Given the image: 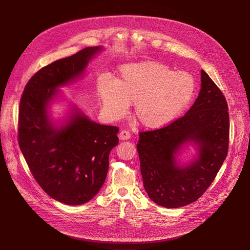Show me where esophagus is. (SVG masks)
I'll list each match as a JSON object with an SVG mask.
<instances>
[{
	"label": "esophagus",
	"mask_w": 250,
	"mask_h": 250,
	"mask_svg": "<svg viewBox=\"0 0 250 250\" xmlns=\"http://www.w3.org/2000/svg\"><path fill=\"white\" fill-rule=\"evenodd\" d=\"M118 138H120L121 141H125L130 138V134L127 132V130H121L120 134H118Z\"/></svg>",
	"instance_id": "34e87169"
}]
</instances>
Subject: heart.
<instances>
[{
  "mask_svg": "<svg viewBox=\"0 0 250 250\" xmlns=\"http://www.w3.org/2000/svg\"><path fill=\"white\" fill-rule=\"evenodd\" d=\"M97 93L111 121L124 117L134 103V113L146 128L159 129L174 123L191 103L195 81L187 72H175L153 61L124 64L120 79L103 77Z\"/></svg>",
  "mask_w": 250,
  "mask_h": 250,
  "instance_id": "obj_1",
  "label": "heart"
}]
</instances>
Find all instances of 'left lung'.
<instances>
[{
  "label": "left lung",
  "mask_w": 250,
  "mask_h": 250,
  "mask_svg": "<svg viewBox=\"0 0 250 250\" xmlns=\"http://www.w3.org/2000/svg\"><path fill=\"white\" fill-rule=\"evenodd\" d=\"M201 82L199 96L185 116L163 128L140 133L137 149L144 188L164 208H180L201 198L228 153L226 99L204 70ZM189 146L196 154L181 163L179 157Z\"/></svg>",
  "instance_id": "8db88e82"
}]
</instances>
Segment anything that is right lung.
I'll return each mask as SVG.
<instances>
[{"mask_svg": "<svg viewBox=\"0 0 250 250\" xmlns=\"http://www.w3.org/2000/svg\"><path fill=\"white\" fill-rule=\"evenodd\" d=\"M102 50L86 47L39 70L20 100L21 152L38 185L64 205H83L98 193L106 179L109 153L118 144V127L91 121L71 100L59 120L50 114L52 104L67 100L61 88L80 80Z\"/></svg>", "mask_w": 250, "mask_h": 250, "instance_id": "right-lung-1", "label": "right lung"}]
</instances>
